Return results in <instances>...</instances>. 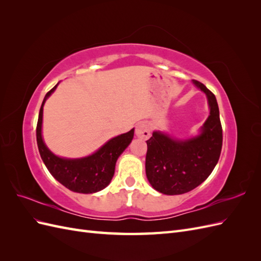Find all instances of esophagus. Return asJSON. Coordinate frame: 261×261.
Returning <instances> with one entry per match:
<instances>
[{"mask_svg": "<svg viewBox=\"0 0 261 261\" xmlns=\"http://www.w3.org/2000/svg\"><path fill=\"white\" fill-rule=\"evenodd\" d=\"M136 135L139 138H149L150 137V126L146 122H139L136 126Z\"/></svg>", "mask_w": 261, "mask_h": 261, "instance_id": "esophagus-1", "label": "esophagus"}]
</instances>
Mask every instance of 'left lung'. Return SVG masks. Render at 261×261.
I'll return each mask as SVG.
<instances>
[{
    "label": "left lung",
    "mask_w": 261,
    "mask_h": 261,
    "mask_svg": "<svg viewBox=\"0 0 261 261\" xmlns=\"http://www.w3.org/2000/svg\"><path fill=\"white\" fill-rule=\"evenodd\" d=\"M193 83L206 93L210 108L200 135L180 140L153 132L147 140V178L155 191L165 195L185 194L200 185L215 169L222 149V126L216 96L200 82Z\"/></svg>",
    "instance_id": "obj_1"
}]
</instances>
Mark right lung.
Masks as SVG:
<instances>
[{
    "mask_svg": "<svg viewBox=\"0 0 261 261\" xmlns=\"http://www.w3.org/2000/svg\"><path fill=\"white\" fill-rule=\"evenodd\" d=\"M59 85V84H58ZM58 85L45 94L37 123V144L41 159L52 176L69 191L82 194L97 193L111 181L117 158L128 147L134 137V128L110 139L98 151L81 159H65L52 153L41 135L43 106L45 100L57 89Z\"/></svg>",
    "mask_w": 261,
    "mask_h": 261,
    "instance_id": "1",
    "label": "right lung"
}]
</instances>
